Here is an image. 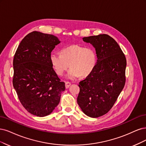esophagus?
Here are the masks:
<instances>
[{"mask_svg":"<svg viewBox=\"0 0 146 146\" xmlns=\"http://www.w3.org/2000/svg\"><path fill=\"white\" fill-rule=\"evenodd\" d=\"M70 86H71V83L69 82H65V88H68Z\"/></svg>","mask_w":146,"mask_h":146,"instance_id":"34e87169","label":"esophagus"}]
</instances>
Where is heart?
<instances>
[{"label": "heart", "instance_id": "obj_1", "mask_svg": "<svg viewBox=\"0 0 146 146\" xmlns=\"http://www.w3.org/2000/svg\"><path fill=\"white\" fill-rule=\"evenodd\" d=\"M50 61L59 75H62L70 66L67 78L74 79L90 75L96 67L97 56L93 48L73 44L62 48L61 54L51 53Z\"/></svg>", "mask_w": 146, "mask_h": 146}]
</instances>
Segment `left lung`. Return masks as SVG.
Returning a JSON list of instances; mask_svg holds the SVG:
<instances>
[{"mask_svg": "<svg viewBox=\"0 0 146 146\" xmlns=\"http://www.w3.org/2000/svg\"><path fill=\"white\" fill-rule=\"evenodd\" d=\"M96 50L93 72L79 82L78 104L88 116L106 114L113 106L125 82L126 58L114 39L103 34L83 37Z\"/></svg>", "mask_w": 146, "mask_h": 146, "instance_id": "left-lung-1", "label": "left lung"}]
</instances>
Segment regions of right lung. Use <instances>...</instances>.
Here are the masks:
<instances>
[{
  "mask_svg": "<svg viewBox=\"0 0 146 146\" xmlns=\"http://www.w3.org/2000/svg\"><path fill=\"white\" fill-rule=\"evenodd\" d=\"M60 41L52 35L33 31L21 42L13 59V87L23 107L31 114L50 115L65 89L50 61Z\"/></svg>",
  "mask_w": 146,
  "mask_h": 146,
  "instance_id": "right-lung-1",
  "label": "right lung"
}]
</instances>
